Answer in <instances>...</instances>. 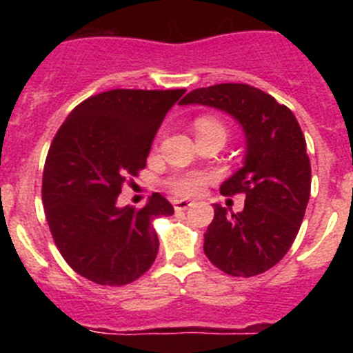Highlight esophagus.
<instances>
[{"label": "esophagus", "instance_id": "esophagus-1", "mask_svg": "<svg viewBox=\"0 0 353 353\" xmlns=\"http://www.w3.org/2000/svg\"><path fill=\"white\" fill-rule=\"evenodd\" d=\"M191 201L189 199H173V207L174 210H187V208L191 207Z\"/></svg>", "mask_w": 353, "mask_h": 353}]
</instances>
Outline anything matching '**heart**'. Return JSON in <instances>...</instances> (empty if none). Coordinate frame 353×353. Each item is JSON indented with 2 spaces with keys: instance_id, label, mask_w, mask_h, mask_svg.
<instances>
[{
  "instance_id": "1",
  "label": "heart",
  "mask_w": 353,
  "mask_h": 353,
  "mask_svg": "<svg viewBox=\"0 0 353 353\" xmlns=\"http://www.w3.org/2000/svg\"><path fill=\"white\" fill-rule=\"evenodd\" d=\"M196 132L198 134H208V132H219L226 136V129L217 118L212 117H199L196 120ZM210 182V176L203 173H183L168 182L171 191L176 196H196L201 192L207 183Z\"/></svg>"
}]
</instances>
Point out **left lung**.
I'll list each match as a JSON object with an SVG mask.
<instances>
[{"instance_id":"1","label":"left lung","mask_w":353,"mask_h":353,"mask_svg":"<svg viewBox=\"0 0 353 353\" xmlns=\"http://www.w3.org/2000/svg\"><path fill=\"white\" fill-rule=\"evenodd\" d=\"M182 104L226 111L245 132L244 168L221 185V194H244V210L228 215L214 205L203 251L228 276L252 277L281 261L304 219L311 164L295 114L269 93L242 83L192 90Z\"/></svg>"}]
</instances>
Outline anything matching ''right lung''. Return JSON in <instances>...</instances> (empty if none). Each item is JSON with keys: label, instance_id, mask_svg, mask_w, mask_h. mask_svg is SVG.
I'll return each mask as SVG.
<instances>
[{"label": "right lung", "instance_id": "add662e5", "mask_svg": "<svg viewBox=\"0 0 353 353\" xmlns=\"http://www.w3.org/2000/svg\"><path fill=\"white\" fill-rule=\"evenodd\" d=\"M185 90H109L72 109L42 174L46 219L61 256L97 285L136 281L157 258L154 219L173 214L159 192L143 208L117 205L146 166L162 120Z\"/></svg>", "mask_w": 353, "mask_h": 353}]
</instances>
